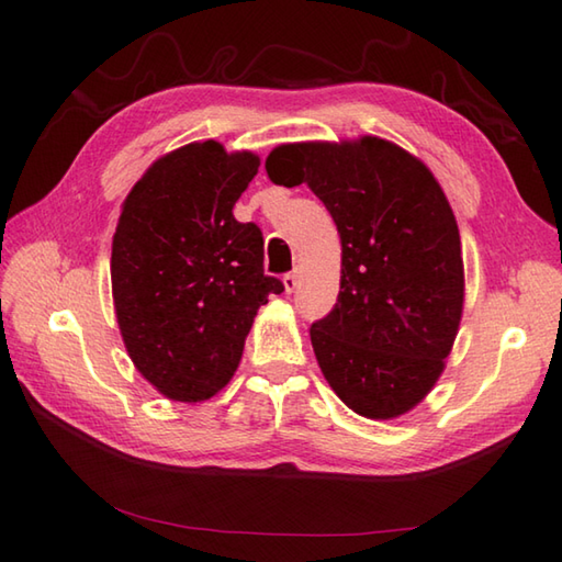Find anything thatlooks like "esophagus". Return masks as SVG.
Returning <instances> with one entry per match:
<instances>
[{"mask_svg":"<svg viewBox=\"0 0 562 562\" xmlns=\"http://www.w3.org/2000/svg\"><path fill=\"white\" fill-rule=\"evenodd\" d=\"M282 284H284V292L288 294H292L296 288H300V270H294V272H288L282 278Z\"/></svg>","mask_w":562,"mask_h":562,"instance_id":"34e87169","label":"esophagus"}]
</instances>
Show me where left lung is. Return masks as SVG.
<instances>
[{
  "label": "left lung",
  "mask_w": 562,
  "mask_h": 562,
  "mask_svg": "<svg viewBox=\"0 0 562 562\" xmlns=\"http://www.w3.org/2000/svg\"><path fill=\"white\" fill-rule=\"evenodd\" d=\"M272 183H306L338 226L340 294L312 326L321 372L369 420H393L445 372L463 314V258L445 190L381 137L294 142L266 159Z\"/></svg>",
  "instance_id": "obj_1"
}]
</instances>
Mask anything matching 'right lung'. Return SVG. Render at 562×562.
<instances>
[{
  "label": "right lung",
  "mask_w": 562,
  "mask_h": 562,
  "mask_svg": "<svg viewBox=\"0 0 562 562\" xmlns=\"http://www.w3.org/2000/svg\"><path fill=\"white\" fill-rule=\"evenodd\" d=\"M254 151L190 142L164 154L130 190L113 234L117 328L137 372L161 396L212 398L229 384L268 294L262 234L234 220L258 173Z\"/></svg>",
  "instance_id": "add662e5"
}]
</instances>
